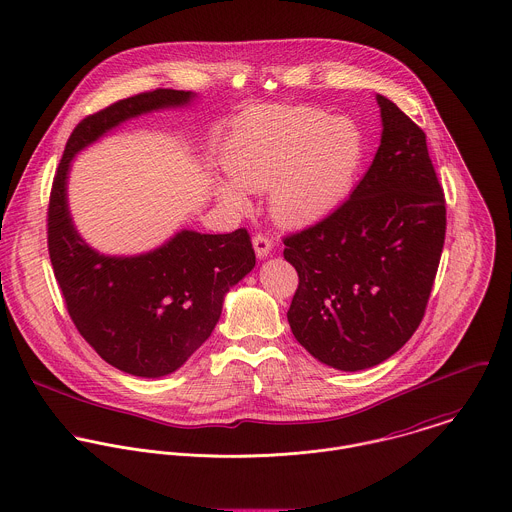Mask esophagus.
Returning <instances> with one entry per match:
<instances>
[{"mask_svg":"<svg viewBox=\"0 0 512 512\" xmlns=\"http://www.w3.org/2000/svg\"><path fill=\"white\" fill-rule=\"evenodd\" d=\"M252 244H254V252H256V256H258V258H266V256H270L272 246H274V242H272L266 234H256V236L252 238Z\"/></svg>","mask_w":512,"mask_h":512,"instance_id":"1","label":"esophagus"}]
</instances>
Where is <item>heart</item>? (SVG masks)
<instances>
[{
    "label": "heart",
    "mask_w": 512,
    "mask_h": 512,
    "mask_svg": "<svg viewBox=\"0 0 512 512\" xmlns=\"http://www.w3.org/2000/svg\"><path fill=\"white\" fill-rule=\"evenodd\" d=\"M365 157L361 128L309 106L268 108L244 116L228 136L217 183L220 201L248 207L244 189L270 187L272 215L305 226L331 215L351 193Z\"/></svg>",
    "instance_id": "b5f03b06"
}]
</instances>
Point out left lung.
I'll return each mask as SVG.
<instances>
[{
    "instance_id": "obj_1",
    "label": "left lung",
    "mask_w": 512,
    "mask_h": 512,
    "mask_svg": "<svg viewBox=\"0 0 512 512\" xmlns=\"http://www.w3.org/2000/svg\"><path fill=\"white\" fill-rule=\"evenodd\" d=\"M378 151L351 197L284 238L299 284L293 337L337 370L380 365L424 319L445 240V199L426 134L376 94Z\"/></svg>"
}]
</instances>
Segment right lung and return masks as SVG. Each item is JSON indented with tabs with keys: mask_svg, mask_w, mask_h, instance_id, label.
<instances>
[{
	"mask_svg": "<svg viewBox=\"0 0 512 512\" xmlns=\"http://www.w3.org/2000/svg\"><path fill=\"white\" fill-rule=\"evenodd\" d=\"M191 98L185 90L157 88L86 116L67 142L51 189L49 256L74 327L108 365L134 376L177 370L211 337L224 295L256 266L250 234L181 230L146 254L104 256L74 228L67 177L74 155L112 128Z\"/></svg>",
	"mask_w": 512,
	"mask_h": 512,
	"instance_id": "right-lung-1",
	"label": "right lung"
}]
</instances>
